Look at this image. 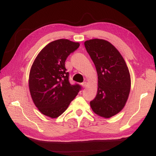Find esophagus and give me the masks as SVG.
I'll list each match as a JSON object with an SVG mask.
<instances>
[{
    "label": "esophagus",
    "instance_id": "1",
    "mask_svg": "<svg viewBox=\"0 0 156 156\" xmlns=\"http://www.w3.org/2000/svg\"><path fill=\"white\" fill-rule=\"evenodd\" d=\"M82 86H83V87H86L87 82H84V83H82Z\"/></svg>",
    "mask_w": 156,
    "mask_h": 156
}]
</instances>
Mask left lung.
Masks as SVG:
<instances>
[{
    "instance_id": "1",
    "label": "left lung",
    "mask_w": 156,
    "mask_h": 156,
    "mask_svg": "<svg viewBox=\"0 0 156 156\" xmlns=\"http://www.w3.org/2000/svg\"><path fill=\"white\" fill-rule=\"evenodd\" d=\"M84 46L98 73L97 94L90 106L98 115L109 118L121 112L127 101L131 89L129 69L119 51L109 41L91 39L84 42Z\"/></svg>"
}]
</instances>
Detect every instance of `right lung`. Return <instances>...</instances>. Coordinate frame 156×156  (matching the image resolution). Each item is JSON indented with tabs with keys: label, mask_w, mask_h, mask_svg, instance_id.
<instances>
[{
	"label": "right lung",
	"mask_w": 156,
	"mask_h": 156,
	"mask_svg": "<svg viewBox=\"0 0 156 156\" xmlns=\"http://www.w3.org/2000/svg\"><path fill=\"white\" fill-rule=\"evenodd\" d=\"M80 43L67 39L51 42L39 52L31 66L29 88L34 105L43 115L56 118L62 114L81 89L69 81L65 60Z\"/></svg>",
	"instance_id": "1"
}]
</instances>
